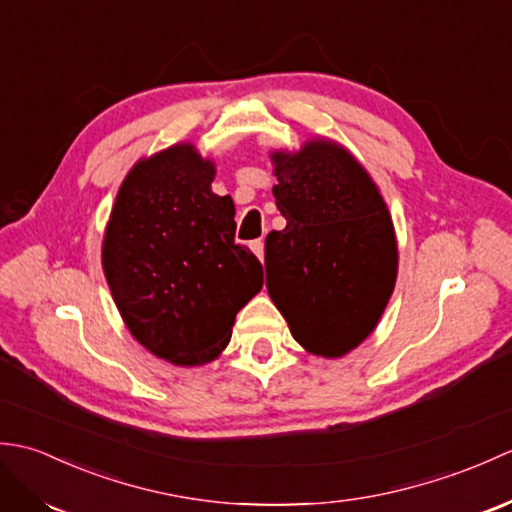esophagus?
Returning a JSON list of instances; mask_svg holds the SVG:
<instances>
[{
    "mask_svg": "<svg viewBox=\"0 0 512 512\" xmlns=\"http://www.w3.org/2000/svg\"><path fill=\"white\" fill-rule=\"evenodd\" d=\"M250 250H253V253L264 262V239H255V242H250Z\"/></svg>",
    "mask_w": 512,
    "mask_h": 512,
    "instance_id": "obj_1",
    "label": "esophagus"
}]
</instances>
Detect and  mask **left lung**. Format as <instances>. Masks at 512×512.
Here are the masks:
<instances>
[{"instance_id": "8db88e82", "label": "left lung", "mask_w": 512, "mask_h": 512, "mask_svg": "<svg viewBox=\"0 0 512 512\" xmlns=\"http://www.w3.org/2000/svg\"><path fill=\"white\" fill-rule=\"evenodd\" d=\"M273 160L286 228L266 237L268 295L297 343L341 356L376 328L394 290L391 217L376 184L339 145L321 140Z\"/></svg>"}]
</instances>
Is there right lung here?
Segmentation results:
<instances>
[{
    "label": "right lung",
    "mask_w": 512,
    "mask_h": 512,
    "mask_svg": "<svg viewBox=\"0 0 512 512\" xmlns=\"http://www.w3.org/2000/svg\"><path fill=\"white\" fill-rule=\"evenodd\" d=\"M213 165L191 145L138 162L107 224L103 268L129 332L151 354L202 365L231 341L235 314L264 286L262 262L235 244V206L211 191Z\"/></svg>",
    "instance_id": "add662e5"
}]
</instances>
